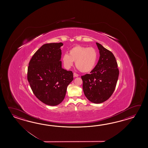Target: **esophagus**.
<instances>
[{"label": "esophagus", "instance_id": "obj_1", "mask_svg": "<svg viewBox=\"0 0 148 148\" xmlns=\"http://www.w3.org/2000/svg\"><path fill=\"white\" fill-rule=\"evenodd\" d=\"M78 76L79 75L77 74V73H73V77H78Z\"/></svg>", "mask_w": 148, "mask_h": 148}]
</instances>
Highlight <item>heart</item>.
<instances>
[{"label": "heart", "instance_id": "1", "mask_svg": "<svg viewBox=\"0 0 148 148\" xmlns=\"http://www.w3.org/2000/svg\"><path fill=\"white\" fill-rule=\"evenodd\" d=\"M97 58V51L94 47L77 45L70 50L69 54L63 56L62 60L66 69L73 66L75 61L77 68L82 73H86L94 68Z\"/></svg>", "mask_w": 148, "mask_h": 148}]
</instances>
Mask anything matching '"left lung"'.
Returning a JSON list of instances; mask_svg holds the SVG:
<instances>
[{
    "label": "left lung",
    "instance_id": "obj_1",
    "mask_svg": "<svg viewBox=\"0 0 148 148\" xmlns=\"http://www.w3.org/2000/svg\"><path fill=\"white\" fill-rule=\"evenodd\" d=\"M100 57L97 65L90 73L82 76L85 96L95 104L107 101L113 94L119 75L113 54L96 42Z\"/></svg>",
    "mask_w": 148,
    "mask_h": 148
}]
</instances>
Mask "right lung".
<instances>
[{
	"label": "right lung",
	"mask_w": 148,
	"mask_h": 148,
	"mask_svg": "<svg viewBox=\"0 0 148 148\" xmlns=\"http://www.w3.org/2000/svg\"><path fill=\"white\" fill-rule=\"evenodd\" d=\"M62 43L44 44L28 64L27 80L35 96L44 104L56 106L65 97L73 73L62 68Z\"/></svg>",
	"instance_id": "add662e5"
}]
</instances>
